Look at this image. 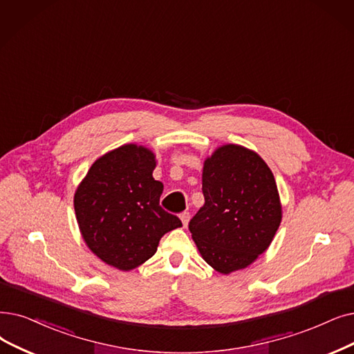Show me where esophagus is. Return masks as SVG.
<instances>
[{"label": "esophagus", "instance_id": "1", "mask_svg": "<svg viewBox=\"0 0 354 354\" xmlns=\"http://www.w3.org/2000/svg\"><path fill=\"white\" fill-rule=\"evenodd\" d=\"M189 218H191V215H189V212H182L180 214V221H182V225H183V228L185 227H188V223H189Z\"/></svg>", "mask_w": 354, "mask_h": 354}]
</instances>
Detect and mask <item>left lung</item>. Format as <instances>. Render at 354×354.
<instances>
[{
	"mask_svg": "<svg viewBox=\"0 0 354 354\" xmlns=\"http://www.w3.org/2000/svg\"><path fill=\"white\" fill-rule=\"evenodd\" d=\"M204 205L189 232L205 262L221 274L250 266L282 221V204L268 163L252 149L223 145L203 166Z\"/></svg>",
	"mask_w": 354,
	"mask_h": 354,
	"instance_id": "1",
	"label": "left lung"
}]
</instances>
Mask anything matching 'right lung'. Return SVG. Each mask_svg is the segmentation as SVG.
I'll return each mask as SVG.
<instances>
[{"mask_svg":"<svg viewBox=\"0 0 354 354\" xmlns=\"http://www.w3.org/2000/svg\"><path fill=\"white\" fill-rule=\"evenodd\" d=\"M155 167L151 149L122 145L92 163L75 191L73 208L85 244L118 270L143 265L163 234L182 227L159 205L163 183L153 178Z\"/></svg>","mask_w":354,"mask_h":354,"instance_id":"add662e5","label":"right lung"}]
</instances>
